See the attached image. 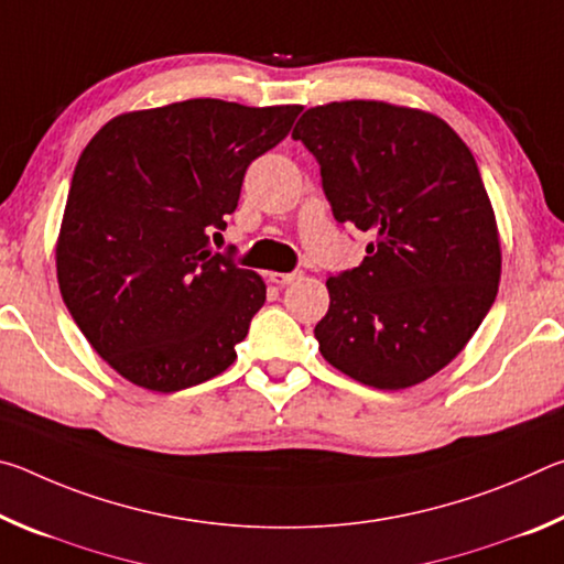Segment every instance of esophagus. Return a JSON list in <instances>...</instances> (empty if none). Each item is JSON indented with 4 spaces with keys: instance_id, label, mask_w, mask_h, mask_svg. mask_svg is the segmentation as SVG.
Returning a JSON list of instances; mask_svg holds the SVG:
<instances>
[{
    "instance_id": "34e87169",
    "label": "esophagus",
    "mask_w": 564,
    "mask_h": 564,
    "mask_svg": "<svg viewBox=\"0 0 564 564\" xmlns=\"http://www.w3.org/2000/svg\"><path fill=\"white\" fill-rule=\"evenodd\" d=\"M269 279L275 285H289V283L301 279V271H293V273H269Z\"/></svg>"
}]
</instances>
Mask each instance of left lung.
Instances as JSON below:
<instances>
[{
	"label": "left lung",
	"mask_w": 564,
	"mask_h": 564,
	"mask_svg": "<svg viewBox=\"0 0 564 564\" xmlns=\"http://www.w3.org/2000/svg\"><path fill=\"white\" fill-rule=\"evenodd\" d=\"M293 139L321 164L336 221L373 236L358 269L326 281L321 356L378 390L423 383L498 295L500 234L470 149L431 111L366 99L308 109Z\"/></svg>",
	"instance_id": "left-lung-1"
}]
</instances>
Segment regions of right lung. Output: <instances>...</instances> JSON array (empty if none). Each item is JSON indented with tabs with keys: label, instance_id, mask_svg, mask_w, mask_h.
I'll return each instance as SVG.
<instances>
[{
	"label": "right lung",
	"instance_id": "1",
	"mask_svg": "<svg viewBox=\"0 0 564 564\" xmlns=\"http://www.w3.org/2000/svg\"><path fill=\"white\" fill-rule=\"evenodd\" d=\"M301 107L188 99L127 111L76 161L56 238L62 299L91 348L133 386L176 393L236 360L265 301L259 273L208 248L248 164Z\"/></svg>",
	"mask_w": 564,
	"mask_h": 564
}]
</instances>
